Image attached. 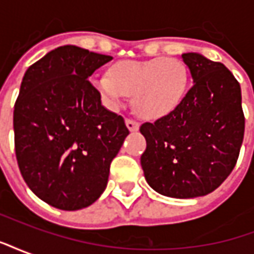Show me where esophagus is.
I'll return each mask as SVG.
<instances>
[{
	"instance_id": "1",
	"label": "esophagus",
	"mask_w": 254,
	"mask_h": 254,
	"mask_svg": "<svg viewBox=\"0 0 254 254\" xmlns=\"http://www.w3.org/2000/svg\"><path fill=\"white\" fill-rule=\"evenodd\" d=\"M125 124H127V129H129L130 132H137L138 127H140V124L136 121H133V120H130V118H127Z\"/></svg>"
}]
</instances>
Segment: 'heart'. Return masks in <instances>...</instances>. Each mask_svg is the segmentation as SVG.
Masks as SVG:
<instances>
[{
  "label": "heart",
  "instance_id": "1",
  "mask_svg": "<svg viewBox=\"0 0 254 254\" xmlns=\"http://www.w3.org/2000/svg\"><path fill=\"white\" fill-rule=\"evenodd\" d=\"M92 85L111 110L120 109L127 95H132L138 116L158 120L181 105L189 85V70L174 57L125 60L113 65L109 74L95 76Z\"/></svg>",
  "mask_w": 254,
  "mask_h": 254
}]
</instances>
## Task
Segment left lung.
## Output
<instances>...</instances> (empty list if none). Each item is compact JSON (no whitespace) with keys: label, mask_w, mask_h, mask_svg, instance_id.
<instances>
[{"label":"left lung","mask_w":254,"mask_h":254,"mask_svg":"<svg viewBox=\"0 0 254 254\" xmlns=\"http://www.w3.org/2000/svg\"><path fill=\"white\" fill-rule=\"evenodd\" d=\"M193 85L176 110L145 122L141 167L148 185L174 198L205 196L234 169L245 132L241 87L223 64L185 53Z\"/></svg>","instance_id":"obj_1"}]
</instances>
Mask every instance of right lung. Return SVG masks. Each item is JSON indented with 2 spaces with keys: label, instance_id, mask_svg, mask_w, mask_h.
I'll return each instance as SVG.
<instances>
[{
  "label": "right lung",
  "instance_id": "1",
  "mask_svg": "<svg viewBox=\"0 0 254 254\" xmlns=\"http://www.w3.org/2000/svg\"><path fill=\"white\" fill-rule=\"evenodd\" d=\"M113 57L61 46L31 65L14 103V151L25 184L52 207L76 211L105 191L129 134L89 83Z\"/></svg>",
  "mask_w": 254,
  "mask_h": 254
}]
</instances>
